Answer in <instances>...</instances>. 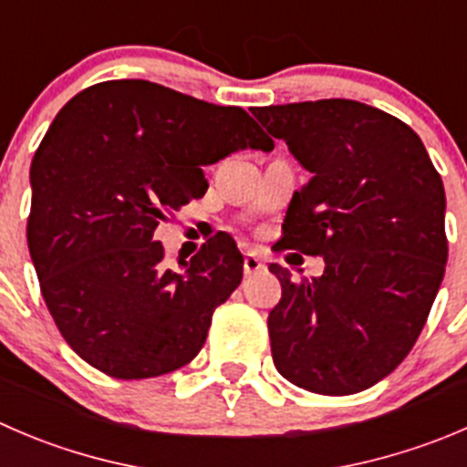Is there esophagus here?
I'll return each mask as SVG.
<instances>
[{"instance_id": "obj_1", "label": "esophagus", "mask_w": 467, "mask_h": 467, "mask_svg": "<svg viewBox=\"0 0 467 467\" xmlns=\"http://www.w3.org/2000/svg\"><path fill=\"white\" fill-rule=\"evenodd\" d=\"M260 271H265V262H262V257L255 255V253H246V257H244V274L253 275V274H260Z\"/></svg>"}]
</instances>
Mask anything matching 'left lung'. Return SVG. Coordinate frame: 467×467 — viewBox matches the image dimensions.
Here are the masks:
<instances>
[{"mask_svg":"<svg viewBox=\"0 0 467 467\" xmlns=\"http://www.w3.org/2000/svg\"><path fill=\"white\" fill-rule=\"evenodd\" d=\"M310 173L294 192L278 248L321 255L269 312L274 365L317 395H354L386 379L427 324L447 265L445 189L418 134L356 99L253 107Z\"/></svg>","mask_w":467,"mask_h":467,"instance_id":"1","label":"left lung"}]
</instances>
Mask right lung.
<instances>
[{"instance_id": "right-lung-1", "label": "right lung", "mask_w": 467, "mask_h": 467, "mask_svg": "<svg viewBox=\"0 0 467 467\" xmlns=\"http://www.w3.org/2000/svg\"><path fill=\"white\" fill-rule=\"evenodd\" d=\"M274 150L239 107L146 79L77 93L31 161L26 225L40 292L79 358L113 379H152L192 363L216 306L242 283L230 237L180 269L152 242L166 212L205 196L202 166L237 150Z\"/></svg>"}]
</instances>
